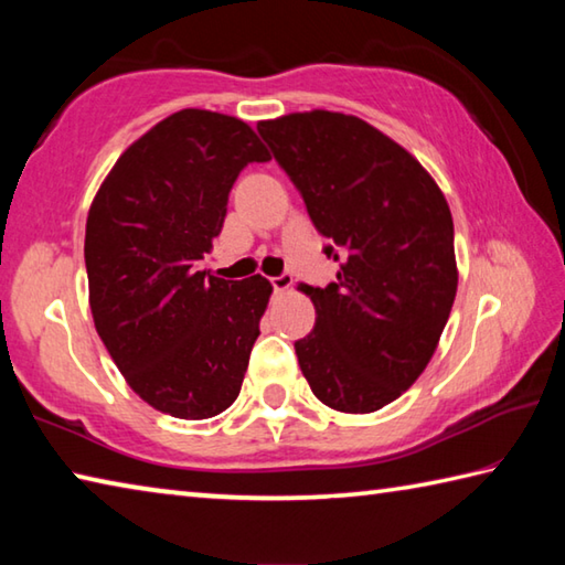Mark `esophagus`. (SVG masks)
<instances>
[{
    "mask_svg": "<svg viewBox=\"0 0 565 565\" xmlns=\"http://www.w3.org/2000/svg\"><path fill=\"white\" fill-rule=\"evenodd\" d=\"M294 284V279H291V276L289 274H281V276H274V279H271V286H274V289L276 291H286V289H289V286Z\"/></svg>",
    "mask_w": 565,
    "mask_h": 565,
    "instance_id": "obj_1",
    "label": "esophagus"
}]
</instances>
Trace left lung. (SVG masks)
Instances as JSON below:
<instances>
[{
    "mask_svg": "<svg viewBox=\"0 0 565 565\" xmlns=\"http://www.w3.org/2000/svg\"><path fill=\"white\" fill-rule=\"evenodd\" d=\"M339 262L327 289L301 286L317 327L294 343L321 404L371 414L424 374L458 286L454 218L444 191L384 131L341 111L259 121Z\"/></svg>",
    "mask_w": 565,
    "mask_h": 565,
    "instance_id": "obj_1",
    "label": "left lung"
}]
</instances>
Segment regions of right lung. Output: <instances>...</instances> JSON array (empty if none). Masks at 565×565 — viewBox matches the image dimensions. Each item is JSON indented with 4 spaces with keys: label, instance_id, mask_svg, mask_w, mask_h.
Segmentation results:
<instances>
[{
    "label": "right lung",
    "instance_id": "1",
    "mask_svg": "<svg viewBox=\"0 0 565 565\" xmlns=\"http://www.w3.org/2000/svg\"><path fill=\"white\" fill-rule=\"evenodd\" d=\"M269 159L246 121L181 109L124 151L89 206L94 327L134 394L161 414L212 418L242 391L271 284L218 279L199 262L238 171Z\"/></svg>",
    "mask_w": 565,
    "mask_h": 565
}]
</instances>
